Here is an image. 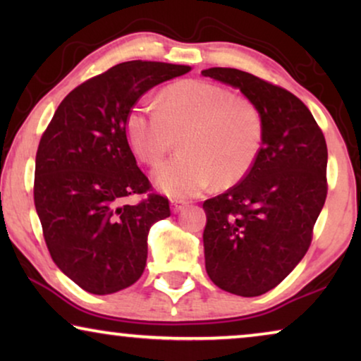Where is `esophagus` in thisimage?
I'll use <instances>...</instances> for the list:
<instances>
[{
	"instance_id": "1",
	"label": "esophagus",
	"mask_w": 361,
	"mask_h": 361,
	"mask_svg": "<svg viewBox=\"0 0 361 361\" xmlns=\"http://www.w3.org/2000/svg\"><path fill=\"white\" fill-rule=\"evenodd\" d=\"M184 207H185V202L177 200V199H172L171 200V210L174 212V214H177V212H180L182 209H184Z\"/></svg>"
}]
</instances>
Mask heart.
<instances>
[{
    "label": "heart",
    "instance_id": "obj_1",
    "mask_svg": "<svg viewBox=\"0 0 361 361\" xmlns=\"http://www.w3.org/2000/svg\"><path fill=\"white\" fill-rule=\"evenodd\" d=\"M264 116L255 102L205 80L171 85L159 105L137 103L126 116V135L135 154L159 164L184 135L182 149L154 172L162 190L187 199L212 182L228 187L243 179L258 161L264 142Z\"/></svg>",
    "mask_w": 361,
    "mask_h": 361
}]
</instances>
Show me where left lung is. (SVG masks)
Instances as JSON below:
<instances>
[{
	"instance_id": "1",
	"label": "left lung",
	"mask_w": 361,
	"mask_h": 361,
	"mask_svg": "<svg viewBox=\"0 0 361 361\" xmlns=\"http://www.w3.org/2000/svg\"><path fill=\"white\" fill-rule=\"evenodd\" d=\"M202 75L240 88L264 116L253 169L204 202L207 274L226 293L255 298L307 253L327 197V142L309 108L286 88L238 68L212 67Z\"/></svg>"
}]
</instances>
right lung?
Masks as SVG:
<instances>
[{
    "mask_svg": "<svg viewBox=\"0 0 361 361\" xmlns=\"http://www.w3.org/2000/svg\"><path fill=\"white\" fill-rule=\"evenodd\" d=\"M189 66L131 61L88 78L63 98L42 133L34 205L54 263L92 294H113L141 278L147 233L171 215L136 164L126 116L157 83ZM131 195H146L136 206Z\"/></svg>",
    "mask_w": 361,
    "mask_h": 361,
    "instance_id": "right-lung-1",
    "label": "right lung"
}]
</instances>
